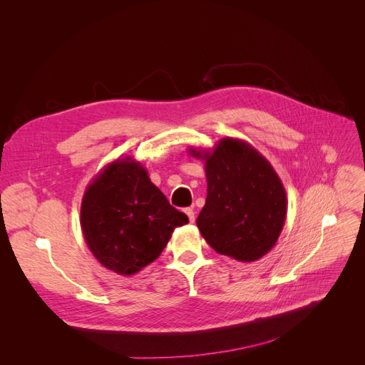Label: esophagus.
I'll list each match as a JSON object with an SVG mask.
<instances>
[{"mask_svg": "<svg viewBox=\"0 0 365 365\" xmlns=\"http://www.w3.org/2000/svg\"><path fill=\"white\" fill-rule=\"evenodd\" d=\"M185 215L189 216V220L193 224L195 222V210L193 208H185Z\"/></svg>", "mask_w": 365, "mask_h": 365, "instance_id": "34e87169", "label": "esophagus"}]
</instances>
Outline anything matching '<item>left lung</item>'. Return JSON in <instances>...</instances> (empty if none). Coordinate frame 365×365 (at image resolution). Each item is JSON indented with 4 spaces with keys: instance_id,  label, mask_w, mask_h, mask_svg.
I'll return each mask as SVG.
<instances>
[{
    "instance_id": "left-lung-1",
    "label": "left lung",
    "mask_w": 365,
    "mask_h": 365,
    "mask_svg": "<svg viewBox=\"0 0 365 365\" xmlns=\"http://www.w3.org/2000/svg\"><path fill=\"white\" fill-rule=\"evenodd\" d=\"M189 152L205 163L207 197L196 225L207 244L239 262L262 259L277 244L288 212L277 172L239 138H222L212 150Z\"/></svg>"
}]
</instances>
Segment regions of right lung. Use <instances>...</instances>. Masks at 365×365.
I'll use <instances>...</instances> for the list:
<instances>
[{"mask_svg":"<svg viewBox=\"0 0 365 365\" xmlns=\"http://www.w3.org/2000/svg\"><path fill=\"white\" fill-rule=\"evenodd\" d=\"M187 222L132 157L106 164L86 187L81 205L88 248L118 275H134L158 259L173 230Z\"/></svg>","mask_w":365,"mask_h":365,"instance_id":"obj_1","label":"right lung"}]
</instances>
